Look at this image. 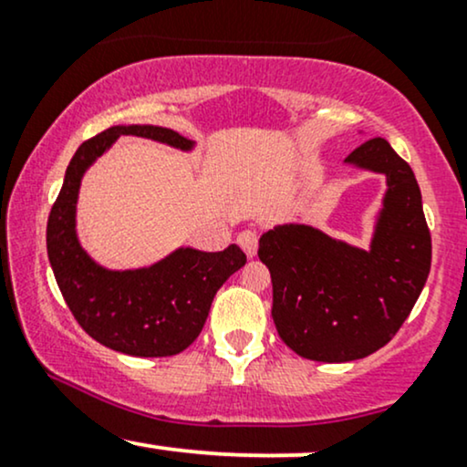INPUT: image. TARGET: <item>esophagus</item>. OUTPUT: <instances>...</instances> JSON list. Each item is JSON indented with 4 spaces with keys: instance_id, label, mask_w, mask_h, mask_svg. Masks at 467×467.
Returning <instances> with one entry per match:
<instances>
[{
    "instance_id": "1",
    "label": "esophagus",
    "mask_w": 467,
    "mask_h": 467,
    "mask_svg": "<svg viewBox=\"0 0 467 467\" xmlns=\"http://www.w3.org/2000/svg\"><path fill=\"white\" fill-rule=\"evenodd\" d=\"M237 244L244 248L245 254L254 256L259 250V234H256V230H244V233H239Z\"/></svg>"
}]
</instances>
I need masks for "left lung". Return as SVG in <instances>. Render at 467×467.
Masks as SVG:
<instances>
[{"instance_id": "8db88e82", "label": "left lung", "mask_w": 467, "mask_h": 467, "mask_svg": "<svg viewBox=\"0 0 467 467\" xmlns=\"http://www.w3.org/2000/svg\"><path fill=\"white\" fill-rule=\"evenodd\" d=\"M345 162L387 178L368 250L305 223L275 226L259 239L278 336L316 362H351L382 349L431 272V230L410 166L384 138L360 144Z\"/></svg>"}]
</instances>
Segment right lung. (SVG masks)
<instances>
[{
  "label": "right lung",
  "instance_id": "obj_1",
  "mask_svg": "<svg viewBox=\"0 0 467 467\" xmlns=\"http://www.w3.org/2000/svg\"><path fill=\"white\" fill-rule=\"evenodd\" d=\"M120 136H138L191 151L195 142L155 125H116L74 153L50 217L47 259L78 325L100 345L136 358H166L200 336L217 289L245 265L239 245L223 252L178 248L138 270H107L80 245L77 202L85 171Z\"/></svg>",
  "mask_w": 467,
  "mask_h": 467
}]
</instances>
